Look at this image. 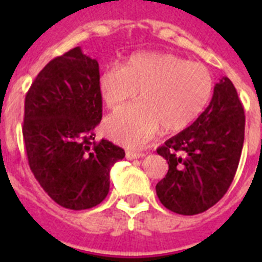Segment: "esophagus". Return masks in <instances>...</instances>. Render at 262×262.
<instances>
[{
	"mask_svg": "<svg viewBox=\"0 0 262 262\" xmlns=\"http://www.w3.org/2000/svg\"><path fill=\"white\" fill-rule=\"evenodd\" d=\"M144 156L143 152H134V151H127L126 157L128 160H135V159H140V157Z\"/></svg>",
	"mask_w": 262,
	"mask_h": 262,
	"instance_id": "1",
	"label": "esophagus"
}]
</instances>
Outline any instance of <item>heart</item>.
Returning a JSON list of instances; mask_svg holds the SVG:
<instances>
[{
  "label": "heart",
  "instance_id": "heart-1",
  "mask_svg": "<svg viewBox=\"0 0 262 262\" xmlns=\"http://www.w3.org/2000/svg\"><path fill=\"white\" fill-rule=\"evenodd\" d=\"M98 89L113 111L131 102L138 92L140 102L108 118L105 128L117 142L140 147L160 127L176 133L195 120L211 97L212 77L200 62L170 53H138L103 71Z\"/></svg>",
  "mask_w": 262,
  "mask_h": 262
}]
</instances>
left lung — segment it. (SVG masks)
Returning <instances> with one entry per match:
<instances>
[{"instance_id":"8db88e82","label":"left lung","mask_w":262,"mask_h":262,"mask_svg":"<svg viewBox=\"0 0 262 262\" xmlns=\"http://www.w3.org/2000/svg\"><path fill=\"white\" fill-rule=\"evenodd\" d=\"M244 127L237 92L230 78L223 77L195 122L157 148L169 165L156 185L160 202L181 215L201 214L219 202L239 165Z\"/></svg>"}]
</instances>
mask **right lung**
Returning <instances> with one entry per match:
<instances>
[{"mask_svg":"<svg viewBox=\"0 0 262 262\" xmlns=\"http://www.w3.org/2000/svg\"><path fill=\"white\" fill-rule=\"evenodd\" d=\"M99 67L80 47L51 60L25 99L23 140L31 172L57 205L86 210L110 189V169L124 157L118 145L94 142L102 119Z\"/></svg>","mask_w":262,"mask_h":262,"instance_id":"obj_1","label":"right lung"}]
</instances>
